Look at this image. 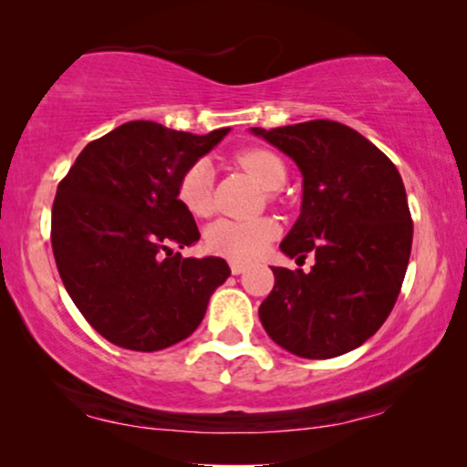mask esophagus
<instances>
[{
	"label": "esophagus",
	"mask_w": 467,
	"mask_h": 467,
	"mask_svg": "<svg viewBox=\"0 0 467 467\" xmlns=\"http://www.w3.org/2000/svg\"><path fill=\"white\" fill-rule=\"evenodd\" d=\"M229 267H232V274H235V276H238V274H242V272H246V264H240V261H232V264H229Z\"/></svg>",
	"instance_id": "34e87169"
}]
</instances>
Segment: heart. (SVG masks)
I'll list each match as a JSON object with an SVG mask.
<instances>
[{
	"mask_svg": "<svg viewBox=\"0 0 467 467\" xmlns=\"http://www.w3.org/2000/svg\"><path fill=\"white\" fill-rule=\"evenodd\" d=\"M235 163L246 170L261 187L280 189L286 168L276 152L267 149H246L235 155ZM176 197L193 216H206L213 210V170L208 161H193L176 182ZM278 235L276 221L259 219H216L206 227L203 242L208 251L234 261H251L265 251Z\"/></svg>",
	"mask_w": 467,
	"mask_h": 467,
	"instance_id": "obj_1",
	"label": "heart"
}]
</instances>
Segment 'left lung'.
<instances>
[{
	"instance_id": "obj_1",
	"label": "left lung",
	"mask_w": 467,
	"mask_h": 467,
	"mask_svg": "<svg viewBox=\"0 0 467 467\" xmlns=\"http://www.w3.org/2000/svg\"><path fill=\"white\" fill-rule=\"evenodd\" d=\"M304 176L302 214L280 244L289 257L315 254L308 274L272 267L274 289L259 318L278 347L329 359L361 347L391 315L412 248L406 189L391 159L336 120L261 130Z\"/></svg>"
}]
</instances>
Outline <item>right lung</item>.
I'll use <instances>...</instances> for the list:
<instances>
[{
    "instance_id": "obj_1",
    "label": "right lung",
    "mask_w": 467,
    "mask_h": 467,
    "mask_svg": "<svg viewBox=\"0 0 467 467\" xmlns=\"http://www.w3.org/2000/svg\"><path fill=\"white\" fill-rule=\"evenodd\" d=\"M131 120L88 142L59 182L50 221L57 270L88 325L120 348H168L197 329L227 280L221 257L184 259L200 240L176 182L227 136Z\"/></svg>"
}]
</instances>
